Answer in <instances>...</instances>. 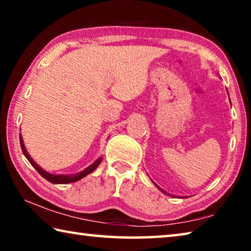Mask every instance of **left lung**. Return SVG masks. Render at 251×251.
<instances>
[{"mask_svg":"<svg viewBox=\"0 0 251 251\" xmlns=\"http://www.w3.org/2000/svg\"><path fill=\"white\" fill-rule=\"evenodd\" d=\"M227 92H228V91H227ZM152 182H154V181H152ZM154 184H155V182H154ZM155 186L157 187V188H158V189L160 190V192H161V193H164V194H166V195H169L168 193H166V192H165V190H163V189H161V188H160V187H159L158 185H157V184H155ZM169 196H172V195H169ZM173 197H174V196H173Z\"/></svg>","mask_w":251,"mask_h":251,"instance_id":"8db88e82","label":"left lung"}]
</instances>
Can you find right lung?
Here are the masks:
<instances>
[{"mask_svg": "<svg viewBox=\"0 0 251 251\" xmlns=\"http://www.w3.org/2000/svg\"><path fill=\"white\" fill-rule=\"evenodd\" d=\"M20 143H21V148H22L23 154L29 161V164H31L32 166L36 169L37 173H39L42 177L45 178V179L49 180L50 182H53V184H70V182H75L79 179H82V178H84L85 176H87L88 174L94 172L97 168V166H99V165L101 163V160H103V157L100 156L92 165H90L88 167L83 169L82 172L72 174V175H63V174H58L57 175V174H50L49 172L44 171L43 168L40 167V165H37L35 161H34V159L32 158L31 155L28 154V151H26V148H25V146H24L23 138H22V135H21V133H20Z\"/></svg>", "mask_w": 251, "mask_h": 251, "instance_id": "1", "label": "right lung"}]
</instances>
